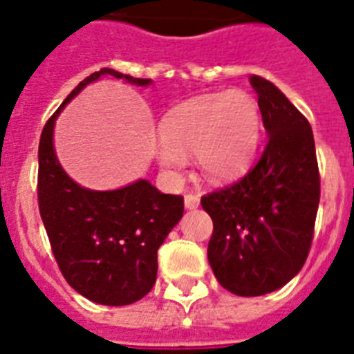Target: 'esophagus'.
<instances>
[{
	"instance_id": "34e87169",
	"label": "esophagus",
	"mask_w": 354,
	"mask_h": 354,
	"mask_svg": "<svg viewBox=\"0 0 354 354\" xmlns=\"http://www.w3.org/2000/svg\"><path fill=\"white\" fill-rule=\"evenodd\" d=\"M183 205H185L187 211L198 209V205H200V198H198L196 194H187L185 200H183Z\"/></svg>"
}]
</instances>
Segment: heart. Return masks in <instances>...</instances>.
<instances>
[{
	"mask_svg": "<svg viewBox=\"0 0 354 354\" xmlns=\"http://www.w3.org/2000/svg\"><path fill=\"white\" fill-rule=\"evenodd\" d=\"M260 123L257 100L243 91L189 97L163 116L154 156L167 174H178L194 152L209 182H232L251 167Z\"/></svg>",
	"mask_w": 354,
	"mask_h": 354,
	"instance_id": "heart-1",
	"label": "heart"
}]
</instances>
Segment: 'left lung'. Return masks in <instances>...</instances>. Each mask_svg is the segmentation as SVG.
Returning a JSON list of instances; mask_svg holds the SVG:
<instances>
[{"label": "left lung", "instance_id": "left-lung-1", "mask_svg": "<svg viewBox=\"0 0 354 354\" xmlns=\"http://www.w3.org/2000/svg\"><path fill=\"white\" fill-rule=\"evenodd\" d=\"M258 94L267 145L240 182L202 198L212 218L207 258L218 281L238 297L283 287L306 263L320 202L311 125L277 85L249 77Z\"/></svg>", "mask_w": 354, "mask_h": 354}]
</instances>
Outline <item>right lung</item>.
I'll use <instances>...</instances> for the list:
<instances>
[{"label":"right lung","instance_id":"right-lung-1","mask_svg":"<svg viewBox=\"0 0 354 354\" xmlns=\"http://www.w3.org/2000/svg\"><path fill=\"white\" fill-rule=\"evenodd\" d=\"M111 76L149 87L152 80L102 68L65 97L41 132L37 202L54 258L82 297L102 306H129L152 289L158 249L183 216V198L163 194L149 180L112 191H94L68 176L56 156L54 125L83 88Z\"/></svg>","mask_w":354,"mask_h":354}]
</instances>
